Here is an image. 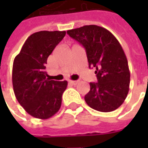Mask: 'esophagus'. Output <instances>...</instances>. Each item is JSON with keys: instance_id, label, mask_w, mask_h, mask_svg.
Returning a JSON list of instances; mask_svg holds the SVG:
<instances>
[{"instance_id": "esophagus-1", "label": "esophagus", "mask_w": 148, "mask_h": 148, "mask_svg": "<svg viewBox=\"0 0 148 148\" xmlns=\"http://www.w3.org/2000/svg\"><path fill=\"white\" fill-rule=\"evenodd\" d=\"M71 85H73V86H75V85H77L78 83V81H70L69 82Z\"/></svg>"}]
</instances>
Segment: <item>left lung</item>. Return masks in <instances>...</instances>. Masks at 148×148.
<instances>
[{"mask_svg":"<svg viewBox=\"0 0 148 148\" xmlns=\"http://www.w3.org/2000/svg\"><path fill=\"white\" fill-rule=\"evenodd\" d=\"M86 49L90 67H95L97 82H90L85 101L103 112L114 111L127 97L130 71L126 55L116 38L106 28L86 25L67 31Z\"/></svg>","mask_w":148,"mask_h":148,"instance_id":"8db88e82","label":"left lung"}]
</instances>
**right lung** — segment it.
Wrapping results in <instances>:
<instances>
[{"label":"right lung","mask_w":148,"mask_h":148,"mask_svg":"<svg viewBox=\"0 0 148 148\" xmlns=\"http://www.w3.org/2000/svg\"><path fill=\"white\" fill-rule=\"evenodd\" d=\"M66 32L41 31L28 37L14 58L12 86L18 102L33 117L46 120L61 107L67 82L51 80L45 71L48 56Z\"/></svg>","instance_id":"right-lung-1"}]
</instances>
